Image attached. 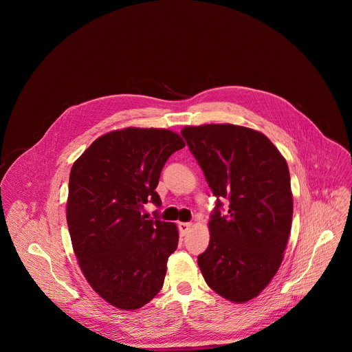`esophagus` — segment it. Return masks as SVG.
I'll list each match as a JSON object with an SVG mask.
<instances>
[{
    "label": "esophagus",
    "mask_w": 352,
    "mask_h": 352,
    "mask_svg": "<svg viewBox=\"0 0 352 352\" xmlns=\"http://www.w3.org/2000/svg\"><path fill=\"white\" fill-rule=\"evenodd\" d=\"M190 228H192V224H189V223H179L178 224V230H179V234L182 236H185L190 231Z\"/></svg>",
    "instance_id": "obj_1"
}]
</instances>
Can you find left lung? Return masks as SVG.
Returning <instances> with one entry per match:
<instances>
[{"label": "left lung", "mask_w": 352, "mask_h": 352, "mask_svg": "<svg viewBox=\"0 0 352 352\" xmlns=\"http://www.w3.org/2000/svg\"><path fill=\"white\" fill-rule=\"evenodd\" d=\"M181 133L217 197L199 269L220 296L248 302L269 285L284 258L294 209L287 162L252 128L188 125ZM223 198L230 202L226 217L218 210Z\"/></svg>", "instance_id": "1"}]
</instances>
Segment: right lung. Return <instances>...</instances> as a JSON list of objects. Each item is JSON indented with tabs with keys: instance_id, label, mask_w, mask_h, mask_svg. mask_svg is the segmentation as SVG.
<instances>
[{
	"instance_id": "obj_1",
	"label": "right lung",
	"mask_w": 352,
	"mask_h": 352,
	"mask_svg": "<svg viewBox=\"0 0 352 352\" xmlns=\"http://www.w3.org/2000/svg\"><path fill=\"white\" fill-rule=\"evenodd\" d=\"M185 142L164 128H124L97 138L69 174L67 223L78 265L107 304L135 311L163 287L178 245L174 223L146 220L167 159Z\"/></svg>"
}]
</instances>
